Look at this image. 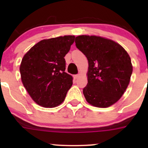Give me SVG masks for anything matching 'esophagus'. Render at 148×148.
<instances>
[{"mask_svg":"<svg viewBox=\"0 0 148 148\" xmlns=\"http://www.w3.org/2000/svg\"><path fill=\"white\" fill-rule=\"evenodd\" d=\"M79 76H80V74H76V75H74V79H79Z\"/></svg>","mask_w":148,"mask_h":148,"instance_id":"34e87169","label":"esophagus"}]
</instances>
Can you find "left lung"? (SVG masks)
<instances>
[{
  "instance_id": "8db88e82",
  "label": "left lung",
  "mask_w": 148,
  "mask_h": 148,
  "mask_svg": "<svg viewBox=\"0 0 148 148\" xmlns=\"http://www.w3.org/2000/svg\"><path fill=\"white\" fill-rule=\"evenodd\" d=\"M75 43L88 60L86 101L98 108L112 106L130 84L133 66L128 53L113 40L95 35H79Z\"/></svg>"
}]
</instances>
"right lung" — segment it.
Here are the masks:
<instances>
[{
  "instance_id": "1",
  "label": "right lung",
  "mask_w": 148,
  "mask_h": 148,
  "mask_svg": "<svg viewBox=\"0 0 148 148\" xmlns=\"http://www.w3.org/2000/svg\"><path fill=\"white\" fill-rule=\"evenodd\" d=\"M74 35L45 39L23 56L20 64L21 81L32 99L45 108L64 101L73 77L64 72V56L74 42Z\"/></svg>"
}]
</instances>
